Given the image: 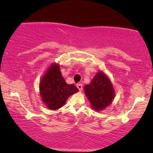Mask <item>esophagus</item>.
<instances>
[{"mask_svg": "<svg viewBox=\"0 0 153 153\" xmlns=\"http://www.w3.org/2000/svg\"><path fill=\"white\" fill-rule=\"evenodd\" d=\"M76 87L78 88V89L79 90V91H82V89H83V85H82V84H77L76 85Z\"/></svg>", "mask_w": 153, "mask_h": 153, "instance_id": "obj_1", "label": "esophagus"}]
</instances>
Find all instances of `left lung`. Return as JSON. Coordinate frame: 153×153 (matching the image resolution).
Wrapping results in <instances>:
<instances>
[{"instance_id": "1", "label": "left lung", "mask_w": 153, "mask_h": 153, "mask_svg": "<svg viewBox=\"0 0 153 153\" xmlns=\"http://www.w3.org/2000/svg\"><path fill=\"white\" fill-rule=\"evenodd\" d=\"M84 92L91 107L97 111L109 106L116 94L109 77L102 71L97 72L91 83L85 85Z\"/></svg>"}]
</instances>
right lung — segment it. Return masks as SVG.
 <instances>
[{"label":"right lung","instance_id":"add662e5","mask_svg":"<svg viewBox=\"0 0 153 153\" xmlns=\"http://www.w3.org/2000/svg\"><path fill=\"white\" fill-rule=\"evenodd\" d=\"M39 89L42 101L52 111L63 106L68 98L79 91L75 85L66 83L60 72V65L56 62L50 65L44 73Z\"/></svg>","mask_w":153,"mask_h":153}]
</instances>
